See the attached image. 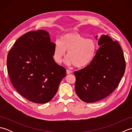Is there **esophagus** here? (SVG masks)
<instances>
[{
    "instance_id": "esophagus-1",
    "label": "esophagus",
    "mask_w": 132,
    "mask_h": 132,
    "mask_svg": "<svg viewBox=\"0 0 132 132\" xmlns=\"http://www.w3.org/2000/svg\"><path fill=\"white\" fill-rule=\"evenodd\" d=\"M72 71L71 70H66V73L67 74H69L72 73Z\"/></svg>"
}]
</instances>
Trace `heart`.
Segmentation results:
<instances>
[{
    "label": "heart",
    "instance_id": "obj_1",
    "mask_svg": "<svg viewBox=\"0 0 132 132\" xmlns=\"http://www.w3.org/2000/svg\"><path fill=\"white\" fill-rule=\"evenodd\" d=\"M68 52L66 62L76 68H84L91 63L96 52V44L92 39L86 38L77 33L63 35L55 41L53 51V58L60 63Z\"/></svg>",
    "mask_w": 132,
    "mask_h": 132
}]
</instances>
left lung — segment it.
Segmentation results:
<instances>
[{"mask_svg":"<svg viewBox=\"0 0 132 132\" xmlns=\"http://www.w3.org/2000/svg\"><path fill=\"white\" fill-rule=\"evenodd\" d=\"M98 45L100 46L91 63L74 71L75 92L86 103L96 102L110 95L118 86L125 70L124 53L118 42L103 35Z\"/></svg>","mask_w":132,"mask_h":132,"instance_id":"8db88e82","label":"left lung"}]
</instances>
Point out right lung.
<instances>
[{"label": "right lung", "mask_w": 132, "mask_h": 132, "mask_svg": "<svg viewBox=\"0 0 132 132\" xmlns=\"http://www.w3.org/2000/svg\"><path fill=\"white\" fill-rule=\"evenodd\" d=\"M54 43L44 30L19 37L8 54L7 71L13 86L26 99L44 104L57 93L66 69L53 58Z\"/></svg>", "instance_id": "obj_1"}]
</instances>
